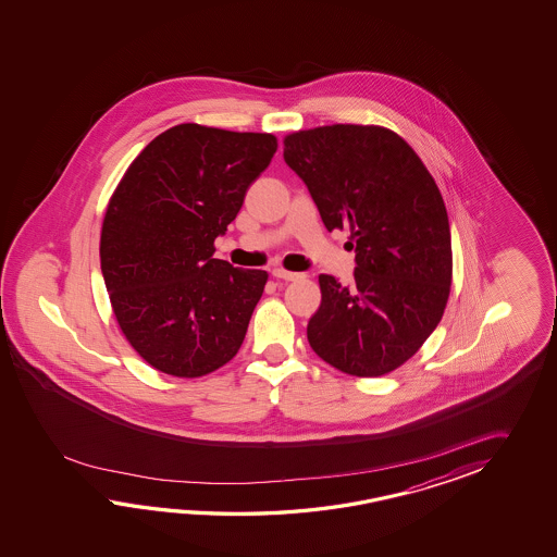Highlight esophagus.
I'll use <instances>...</instances> for the list:
<instances>
[{"mask_svg":"<svg viewBox=\"0 0 557 557\" xmlns=\"http://www.w3.org/2000/svg\"><path fill=\"white\" fill-rule=\"evenodd\" d=\"M273 276L274 278H283V281H296V278H300L302 274L293 273V271H284L281 267H276V269H273Z\"/></svg>","mask_w":557,"mask_h":557,"instance_id":"34e87169","label":"esophagus"}]
</instances>
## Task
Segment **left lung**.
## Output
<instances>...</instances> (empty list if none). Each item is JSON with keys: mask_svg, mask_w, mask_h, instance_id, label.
I'll list each match as a JSON object with an SVG mask.
<instances>
[{"mask_svg": "<svg viewBox=\"0 0 557 557\" xmlns=\"http://www.w3.org/2000/svg\"><path fill=\"white\" fill-rule=\"evenodd\" d=\"M329 228H348L355 283L320 274L310 348L344 374L403 367L438 326L451 286V238L438 185L414 149L380 125L336 123L284 137Z\"/></svg>", "mask_w": 557, "mask_h": 557, "instance_id": "left-lung-1", "label": "left lung"}]
</instances>
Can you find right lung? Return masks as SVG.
Masks as SVG:
<instances>
[{
  "mask_svg": "<svg viewBox=\"0 0 557 557\" xmlns=\"http://www.w3.org/2000/svg\"><path fill=\"white\" fill-rule=\"evenodd\" d=\"M276 147L271 133L181 123L157 135L113 190L101 271L119 329L154 370L199 379L237 355L269 274L213 259L214 238Z\"/></svg>",
  "mask_w": 557,
  "mask_h": 557,
  "instance_id": "1",
  "label": "right lung"
}]
</instances>
